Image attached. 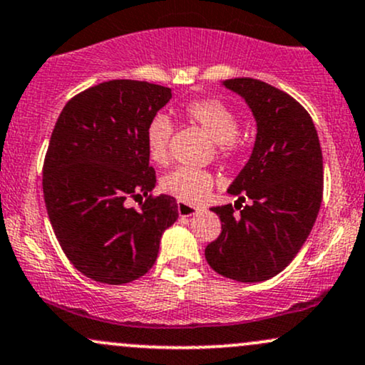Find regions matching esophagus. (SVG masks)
Listing matches in <instances>:
<instances>
[{
    "label": "esophagus",
    "mask_w": 365,
    "mask_h": 365,
    "mask_svg": "<svg viewBox=\"0 0 365 365\" xmlns=\"http://www.w3.org/2000/svg\"><path fill=\"white\" fill-rule=\"evenodd\" d=\"M177 207H178V215L180 216H194L197 212L200 211V207L197 206H192V204H187V202H182V200H178L177 202Z\"/></svg>",
    "instance_id": "esophagus-1"
}]
</instances>
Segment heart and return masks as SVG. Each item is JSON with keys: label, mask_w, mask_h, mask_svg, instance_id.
Wrapping results in <instances>:
<instances>
[{"label": "heart", "mask_w": 365, "mask_h": 365, "mask_svg": "<svg viewBox=\"0 0 365 365\" xmlns=\"http://www.w3.org/2000/svg\"><path fill=\"white\" fill-rule=\"evenodd\" d=\"M185 116L217 142L223 156H233L240 149L237 113L217 99H197L185 106ZM173 125L168 116L158 115L145 130V145L149 158L156 165H166L170 158V139ZM212 188V177L207 171L182 166L161 178V190L182 202L195 204L207 197Z\"/></svg>", "instance_id": "b5f03b06"}]
</instances>
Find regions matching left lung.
Segmentation results:
<instances>
[{
	"label": "left lung",
	"instance_id": "obj_1",
	"mask_svg": "<svg viewBox=\"0 0 365 365\" xmlns=\"http://www.w3.org/2000/svg\"><path fill=\"white\" fill-rule=\"evenodd\" d=\"M221 86L244 99L257 125L252 154L228 188L237 206L245 199L252 204L238 217L232 204L211 207L221 235L206 247V261L225 278L266 282L292 262L316 223L322 199L319 137L309 113L287 92L249 77Z\"/></svg>",
	"mask_w": 365,
	"mask_h": 365
}]
</instances>
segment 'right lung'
<instances>
[{
  "label": "right lung",
  "instance_id": "right-lung-1",
  "mask_svg": "<svg viewBox=\"0 0 365 365\" xmlns=\"http://www.w3.org/2000/svg\"><path fill=\"white\" fill-rule=\"evenodd\" d=\"M171 99L170 87L110 81L65 104L43 168L49 221L70 262L94 282L125 284L156 262L159 242L177 221V200L150 197L145 130ZM148 196L139 210L128 196Z\"/></svg>",
  "mask_w": 365,
  "mask_h": 365
}]
</instances>
